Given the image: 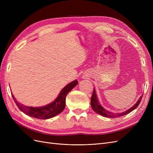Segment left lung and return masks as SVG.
Returning a JSON list of instances; mask_svg holds the SVG:
<instances>
[{"mask_svg":"<svg viewBox=\"0 0 153 153\" xmlns=\"http://www.w3.org/2000/svg\"><path fill=\"white\" fill-rule=\"evenodd\" d=\"M142 98V96H141L140 97L139 100L137 101V102L135 105H134L131 108H130L129 110H126V112H122V113H118V114H114V113H112L111 112H109V111L104 109L102 107V106H101L100 103H99L98 98H97V96H96V94L95 93L94 89H93V92H92V95L91 98V102L92 108L93 109V110L95 112L98 113V114H100L101 115H103V116L106 117L116 118V117H119L123 116V115H126V114H129V112H131V111H133V110H135L137 107V106L139 105Z\"/></svg>","mask_w":153,"mask_h":153,"instance_id":"left-lung-1","label":"left lung"}]
</instances>
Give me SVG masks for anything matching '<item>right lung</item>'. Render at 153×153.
<instances>
[{
    "instance_id": "add662e5",
    "label": "right lung",
    "mask_w": 153,
    "mask_h": 153,
    "mask_svg": "<svg viewBox=\"0 0 153 153\" xmlns=\"http://www.w3.org/2000/svg\"><path fill=\"white\" fill-rule=\"evenodd\" d=\"M77 80L69 83V84L63 88L56 100L53 101L52 103L43 106V107L35 108L20 104L17 102L13 97V95L12 94H11L14 101L22 112L29 115V116L36 119H47L58 115L64 109L66 106V97L67 94L73 89L74 87L77 85Z\"/></svg>"
}]
</instances>
